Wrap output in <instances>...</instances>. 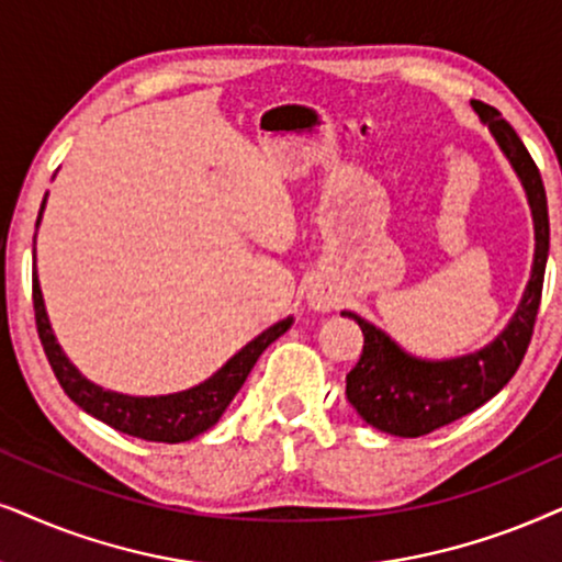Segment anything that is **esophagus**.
<instances>
[{"instance_id":"34e87169","label":"esophagus","mask_w":562,"mask_h":562,"mask_svg":"<svg viewBox=\"0 0 562 562\" xmlns=\"http://www.w3.org/2000/svg\"><path fill=\"white\" fill-rule=\"evenodd\" d=\"M305 301H308V305L314 311H318V314H326V311L334 308V303H337V297H334V293L329 288L324 285H311L308 293H305Z\"/></svg>"}]
</instances>
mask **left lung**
Masks as SVG:
<instances>
[{
  "mask_svg": "<svg viewBox=\"0 0 562 562\" xmlns=\"http://www.w3.org/2000/svg\"><path fill=\"white\" fill-rule=\"evenodd\" d=\"M472 109L498 142L501 153L506 155L527 194L531 223H535L531 274L506 329L480 350L457 358H417L363 316L342 311L345 318H352L363 329L366 339L358 366L347 373V402L368 425L389 436H428L493 400L514 379L535 331L547 251H550V220H547L542 176L514 126L501 119L498 109L482 101H472Z\"/></svg>",
  "mask_w": 562,
  "mask_h": 562,
  "instance_id": "1",
  "label": "left lung"
}]
</instances>
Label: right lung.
Returning <instances> with one entry per match:
<instances>
[{
	"label": "right lung",
	"instance_id": "obj_1",
	"mask_svg": "<svg viewBox=\"0 0 562 562\" xmlns=\"http://www.w3.org/2000/svg\"><path fill=\"white\" fill-rule=\"evenodd\" d=\"M46 196L41 204L38 223L44 217ZM35 246V238H33ZM35 259V248H33ZM33 308H35V324H38V337L44 345L48 363H52L56 379H59L61 389L67 392L77 407L88 412L105 425H111L113 430L126 432V436L142 438V440H155V443H183L202 436L204 430H210L223 412L228 409L233 396L240 392L244 381L251 373L254 363L259 360V355L274 342L277 337H282L290 326H293V316L282 318L254 337L251 342L233 355L220 371H215L210 379H204L196 386L183 389V392L173 394H158V396H132L113 392V389H103L98 383L77 371V366L67 358L61 350V345L56 342L52 322H48L44 293H41L38 272H33Z\"/></svg>",
	"mask_w": 562,
	"mask_h": 562
}]
</instances>
